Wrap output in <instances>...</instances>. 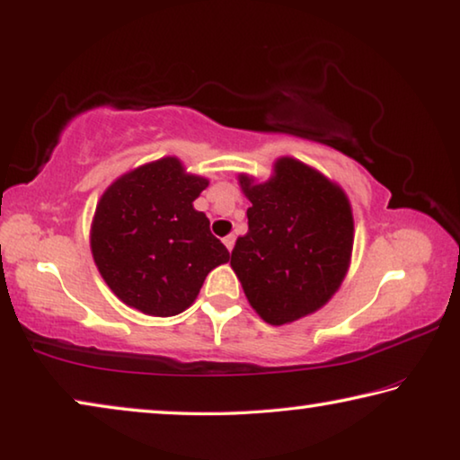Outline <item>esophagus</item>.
Instances as JSON below:
<instances>
[{
    "mask_svg": "<svg viewBox=\"0 0 460 460\" xmlns=\"http://www.w3.org/2000/svg\"><path fill=\"white\" fill-rule=\"evenodd\" d=\"M224 244H226V248H228V251H232V248H234V236H226Z\"/></svg>",
    "mask_w": 460,
    "mask_h": 460,
    "instance_id": "esophagus-1",
    "label": "esophagus"
}]
</instances>
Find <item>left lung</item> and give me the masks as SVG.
I'll list each match as a JSON object with an SVG mask.
<instances>
[{"instance_id": "obj_1", "label": "left lung", "mask_w": 460, "mask_h": 460, "mask_svg": "<svg viewBox=\"0 0 460 460\" xmlns=\"http://www.w3.org/2000/svg\"><path fill=\"white\" fill-rule=\"evenodd\" d=\"M238 183L251 208L230 265L248 304L270 326L318 312L350 267L355 220L342 187L291 156L262 183L244 172Z\"/></svg>"}]
</instances>
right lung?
I'll return each instance as SVG.
<instances>
[{
    "mask_svg": "<svg viewBox=\"0 0 460 460\" xmlns=\"http://www.w3.org/2000/svg\"><path fill=\"white\" fill-rule=\"evenodd\" d=\"M208 185L177 156H163L124 172L103 191L89 244L119 301L156 318L177 315L193 304L209 270L228 262V248L193 208Z\"/></svg>",
    "mask_w": 460,
    "mask_h": 460,
    "instance_id": "obj_1",
    "label": "right lung"
}]
</instances>
